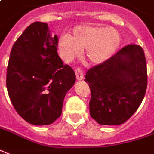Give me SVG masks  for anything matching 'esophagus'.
<instances>
[{"label": "esophagus", "instance_id": "1", "mask_svg": "<svg viewBox=\"0 0 154 154\" xmlns=\"http://www.w3.org/2000/svg\"><path fill=\"white\" fill-rule=\"evenodd\" d=\"M75 73H76V77H77V80H82L83 79V72L82 71L81 68H77L75 70Z\"/></svg>", "mask_w": 154, "mask_h": 154}]
</instances>
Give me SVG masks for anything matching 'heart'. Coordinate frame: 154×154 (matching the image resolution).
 <instances>
[{"label": "heart", "instance_id": "1", "mask_svg": "<svg viewBox=\"0 0 154 154\" xmlns=\"http://www.w3.org/2000/svg\"><path fill=\"white\" fill-rule=\"evenodd\" d=\"M121 37L114 28L93 25H79L73 29L72 35H63L58 42L60 56L71 62L84 51V58L93 65L105 62L116 51Z\"/></svg>", "mask_w": 154, "mask_h": 154}]
</instances>
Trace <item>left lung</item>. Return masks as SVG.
<instances>
[{
    "mask_svg": "<svg viewBox=\"0 0 154 154\" xmlns=\"http://www.w3.org/2000/svg\"><path fill=\"white\" fill-rule=\"evenodd\" d=\"M84 81L90 88L91 117L100 125L123 124L137 111L147 89L143 48L123 47L105 62L89 69Z\"/></svg>",
    "mask_w": 154,
    "mask_h": 154,
    "instance_id": "1",
    "label": "left lung"
}]
</instances>
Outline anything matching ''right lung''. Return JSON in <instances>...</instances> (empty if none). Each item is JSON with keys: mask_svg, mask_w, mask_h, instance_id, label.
I'll return each mask as SVG.
<instances>
[{"mask_svg": "<svg viewBox=\"0 0 154 154\" xmlns=\"http://www.w3.org/2000/svg\"><path fill=\"white\" fill-rule=\"evenodd\" d=\"M58 37L45 23L25 29L11 48L7 88L20 116L35 125H51L62 112L64 98L76 75L57 54Z\"/></svg>", "mask_w": 154, "mask_h": 154, "instance_id": "1", "label": "right lung"}]
</instances>
